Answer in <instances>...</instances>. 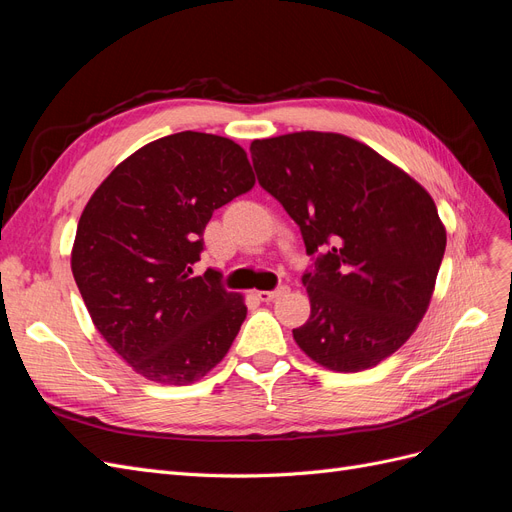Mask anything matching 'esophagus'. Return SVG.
I'll return each instance as SVG.
<instances>
[{"mask_svg":"<svg viewBox=\"0 0 512 512\" xmlns=\"http://www.w3.org/2000/svg\"><path fill=\"white\" fill-rule=\"evenodd\" d=\"M288 292V286H280V288H275V290H260L256 297L260 299V301H265V303H271V301H275L277 297H282V294H286Z\"/></svg>","mask_w":512,"mask_h":512,"instance_id":"34e87169","label":"esophagus"}]
</instances>
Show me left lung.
Listing matches in <instances>:
<instances>
[{
	"instance_id": "obj_1",
	"label": "left lung",
	"mask_w": 512,
	"mask_h": 512,
	"mask_svg": "<svg viewBox=\"0 0 512 512\" xmlns=\"http://www.w3.org/2000/svg\"><path fill=\"white\" fill-rule=\"evenodd\" d=\"M258 183L299 226L314 265L303 273L312 316L299 348L333 371L374 367L406 344L427 312L446 230L404 170L333 132L250 145Z\"/></svg>"
}]
</instances>
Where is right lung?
<instances>
[{
  "instance_id": "obj_1",
  "label": "right lung",
  "mask_w": 512,
  "mask_h": 512,
  "mask_svg": "<svg viewBox=\"0 0 512 512\" xmlns=\"http://www.w3.org/2000/svg\"><path fill=\"white\" fill-rule=\"evenodd\" d=\"M224 136L158 138L108 175L76 228L72 273L96 329L147 380L190 384L218 365L245 320L220 273L192 277L215 209L254 188Z\"/></svg>"
}]
</instances>
